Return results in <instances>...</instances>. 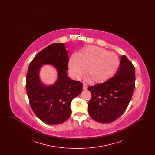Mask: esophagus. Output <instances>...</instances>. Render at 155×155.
I'll use <instances>...</instances> for the list:
<instances>
[{
  "label": "esophagus",
  "mask_w": 155,
  "mask_h": 155,
  "mask_svg": "<svg viewBox=\"0 0 155 155\" xmlns=\"http://www.w3.org/2000/svg\"><path fill=\"white\" fill-rule=\"evenodd\" d=\"M87 88H88V86L85 84H83V89L84 90H87Z\"/></svg>",
  "instance_id": "34e87169"
}]
</instances>
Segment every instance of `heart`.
<instances>
[{"label":"heart","mask_w":155,"mask_h":155,"mask_svg":"<svg viewBox=\"0 0 155 155\" xmlns=\"http://www.w3.org/2000/svg\"><path fill=\"white\" fill-rule=\"evenodd\" d=\"M120 66L116 54L101 48L88 46L78 55L74 54L69 60L68 69L71 77L78 80L85 73L88 80L100 84L108 80L116 73Z\"/></svg>","instance_id":"1"}]
</instances>
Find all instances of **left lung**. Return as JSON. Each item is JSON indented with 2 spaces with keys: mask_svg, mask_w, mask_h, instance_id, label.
Segmentation results:
<instances>
[{
  "mask_svg": "<svg viewBox=\"0 0 155 155\" xmlns=\"http://www.w3.org/2000/svg\"><path fill=\"white\" fill-rule=\"evenodd\" d=\"M135 75L133 63L123 55L116 74L104 82L89 87L92 97L88 113L91 118L101 123H110L119 118L131 99Z\"/></svg>",
  "mask_w": 155,
  "mask_h": 155,
  "instance_id": "1",
  "label": "left lung"
}]
</instances>
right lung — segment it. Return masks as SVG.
I'll return each instance as SVG.
<instances>
[{"label": "right lung", "mask_w": 155, "mask_h": 155, "mask_svg": "<svg viewBox=\"0 0 155 155\" xmlns=\"http://www.w3.org/2000/svg\"><path fill=\"white\" fill-rule=\"evenodd\" d=\"M68 55L64 44L54 43L39 52L30 63L26 77V89L31 107L37 117L49 125L66 121L71 114L72 100L81 94L82 84L67 75ZM44 65L54 66L57 81L46 85L39 72Z\"/></svg>", "instance_id": "1"}]
</instances>
